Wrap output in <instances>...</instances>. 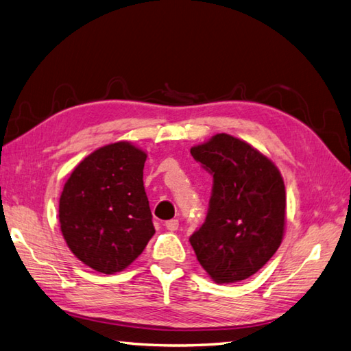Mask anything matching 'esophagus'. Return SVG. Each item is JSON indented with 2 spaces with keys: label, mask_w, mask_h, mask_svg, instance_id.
<instances>
[{
  "label": "esophagus",
  "mask_w": 351,
  "mask_h": 351,
  "mask_svg": "<svg viewBox=\"0 0 351 351\" xmlns=\"http://www.w3.org/2000/svg\"><path fill=\"white\" fill-rule=\"evenodd\" d=\"M165 228L168 231H177L178 230V221L177 219H171L165 222Z\"/></svg>",
  "instance_id": "esophagus-1"
}]
</instances>
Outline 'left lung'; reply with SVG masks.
Returning <instances> with one entry per match:
<instances>
[{
  "mask_svg": "<svg viewBox=\"0 0 351 351\" xmlns=\"http://www.w3.org/2000/svg\"><path fill=\"white\" fill-rule=\"evenodd\" d=\"M191 154L213 174L206 222L191 236V245L215 282L243 281L281 246L284 178L266 154L228 134L193 145Z\"/></svg>",
  "mask_w": 351,
  "mask_h": 351,
  "instance_id": "1",
  "label": "left lung"
}]
</instances>
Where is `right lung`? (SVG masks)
I'll return each instance as SVG.
<instances>
[{"label":"right lung","instance_id":"right-lung-1","mask_svg":"<svg viewBox=\"0 0 351 351\" xmlns=\"http://www.w3.org/2000/svg\"><path fill=\"white\" fill-rule=\"evenodd\" d=\"M145 160L132 143L104 145L77 163L61 192V234L76 258L100 274L126 269L154 234Z\"/></svg>","mask_w":351,"mask_h":351}]
</instances>
